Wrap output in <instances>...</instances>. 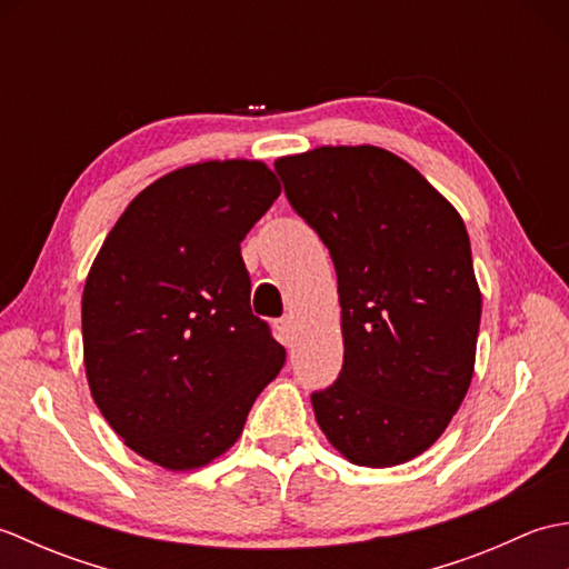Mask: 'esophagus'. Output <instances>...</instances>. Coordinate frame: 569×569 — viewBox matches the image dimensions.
<instances>
[{"label":"esophagus","mask_w":569,"mask_h":569,"mask_svg":"<svg viewBox=\"0 0 569 569\" xmlns=\"http://www.w3.org/2000/svg\"><path fill=\"white\" fill-rule=\"evenodd\" d=\"M276 332H278V340H281L286 347L293 345V337H296V322L291 316H286L276 322Z\"/></svg>","instance_id":"34e87169"}]
</instances>
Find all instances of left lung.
Instances as JSON below:
<instances>
[{
	"mask_svg": "<svg viewBox=\"0 0 569 569\" xmlns=\"http://www.w3.org/2000/svg\"><path fill=\"white\" fill-rule=\"evenodd\" d=\"M273 168L337 271L345 365L310 396L318 426L349 462H408L450 426L475 371L481 293L462 217L377 147H322Z\"/></svg>",
	"mask_w": 569,
	"mask_h": 569,
	"instance_id": "1",
	"label": "left lung"
}]
</instances>
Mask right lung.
Wrapping results in <instances>:
<instances>
[{
	"instance_id": "1",
	"label": "right lung",
	"mask_w": 569,
	"mask_h": 569,
	"mask_svg": "<svg viewBox=\"0 0 569 569\" xmlns=\"http://www.w3.org/2000/svg\"><path fill=\"white\" fill-rule=\"evenodd\" d=\"M281 196L261 161H208L129 202L82 293L94 403L137 455L196 469L237 442L286 349L251 312L239 244Z\"/></svg>"
}]
</instances>
